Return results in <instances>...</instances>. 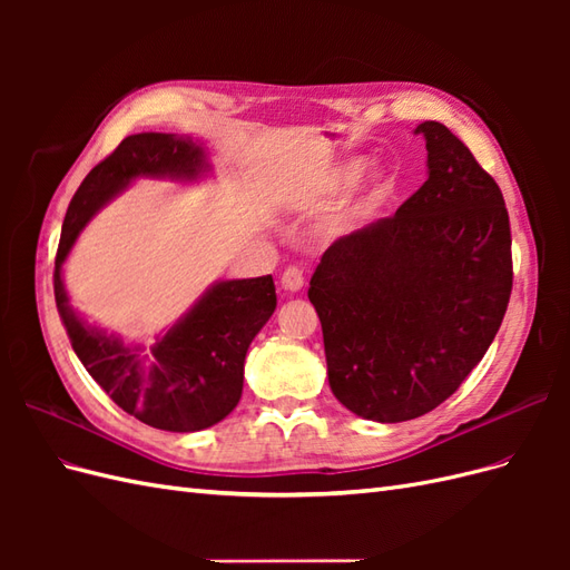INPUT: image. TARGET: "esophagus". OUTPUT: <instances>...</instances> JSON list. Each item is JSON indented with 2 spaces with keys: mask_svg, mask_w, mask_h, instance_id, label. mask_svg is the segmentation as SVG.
I'll return each mask as SVG.
<instances>
[{
  "mask_svg": "<svg viewBox=\"0 0 570 570\" xmlns=\"http://www.w3.org/2000/svg\"><path fill=\"white\" fill-rule=\"evenodd\" d=\"M281 285H283L285 289H289V292H299V289L304 287V271L297 268V266L285 268L283 278H281Z\"/></svg>",
  "mask_w": 570,
  "mask_h": 570,
  "instance_id": "esophagus-1",
  "label": "esophagus"
}]
</instances>
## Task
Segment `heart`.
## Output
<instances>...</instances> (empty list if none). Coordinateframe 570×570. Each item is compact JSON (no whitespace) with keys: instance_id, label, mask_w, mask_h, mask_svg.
I'll use <instances>...</instances> for the list:
<instances>
[{"instance_id":"b5f03b06","label":"heart","mask_w":570,"mask_h":570,"mask_svg":"<svg viewBox=\"0 0 570 570\" xmlns=\"http://www.w3.org/2000/svg\"><path fill=\"white\" fill-rule=\"evenodd\" d=\"M364 166L366 164L361 161V159H354L350 164H344L342 168H337V174H333V178H331V183H327V185H331V189H337L342 185H350L354 178H358V174H361V170H364ZM383 187H385L383 176H373L364 193H361L354 199H350V202H344L340 209L333 214L331 228L337 230V233L352 230L358 220H364L371 214L377 195L383 193Z\"/></svg>"}]
</instances>
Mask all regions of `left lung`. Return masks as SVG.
<instances>
[{
	"label": "left lung",
	"mask_w": 570,
	"mask_h": 570,
	"mask_svg": "<svg viewBox=\"0 0 570 570\" xmlns=\"http://www.w3.org/2000/svg\"><path fill=\"white\" fill-rule=\"evenodd\" d=\"M416 135L428 180L394 216L335 239L308 283L331 390L377 423L419 419L459 390L513 285L502 189L446 126Z\"/></svg>",
	"instance_id": "left-lung-1"
}]
</instances>
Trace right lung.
<instances>
[{"label": "right lung", "mask_w": 570, "mask_h": 570, "mask_svg": "<svg viewBox=\"0 0 570 570\" xmlns=\"http://www.w3.org/2000/svg\"><path fill=\"white\" fill-rule=\"evenodd\" d=\"M209 170L193 137L140 132L99 161L73 195L55 262V299L66 335L97 385L137 421L170 433H195L223 421L243 396L245 356L275 312L271 275L220 281L145 354L85 323L68 302L61 266L80 230L135 178L197 180Z\"/></svg>", "instance_id": "right-lung-1"}]
</instances>
